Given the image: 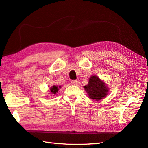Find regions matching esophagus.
I'll use <instances>...</instances> for the list:
<instances>
[{"mask_svg": "<svg viewBox=\"0 0 148 148\" xmlns=\"http://www.w3.org/2000/svg\"><path fill=\"white\" fill-rule=\"evenodd\" d=\"M71 84L73 85H77L78 84V81L77 80H73V81H71Z\"/></svg>", "mask_w": 148, "mask_h": 148, "instance_id": "1", "label": "esophagus"}]
</instances>
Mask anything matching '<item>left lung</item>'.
<instances>
[{
  "label": "left lung",
  "mask_w": 148,
  "mask_h": 148,
  "mask_svg": "<svg viewBox=\"0 0 148 148\" xmlns=\"http://www.w3.org/2000/svg\"><path fill=\"white\" fill-rule=\"evenodd\" d=\"M84 88L89 98L96 101L104 99L109 92L106 83L96 75L90 77L88 84L84 86Z\"/></svg>",
  "instance_id": "left-lung-1"
}]
</instances>
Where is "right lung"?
I'll use <instances>...</instances> for the list:
<instances>
[{
    "instance_id": "add662e5",
    "label": "right lung",
    "mask_w": 148,
    "mask_h": 148,
    "mask_svg": "<svg viewBox=\"0 0 148 148\" xmlns=\"http://www.w3.org/2000/svg\"><path fill=\"white\" fill-rule=\"evenodd\" d=\"M59 88H61V86H55V85H53V86L51 87L50 89L51 92L52 94H53V95H56L57 92H58V91H59Z\"/></svg>"
}]
</instances>
